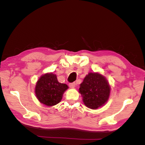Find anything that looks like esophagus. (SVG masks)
<instances>
[{
    "instance_id": "obj_1",
    "label": "esophagus",
    "mask_w": 145,
    "mask_h": 145,
    "mask_svg": "<svg viewBox=\"0 0 145 145\" xmlns=\"http://www.w3.org/2000/svg\"><path fill=\"white\" fill-rule=\"evenodd\" d=\"M69 86L70 88H74L76 87V83L75 82H73V83H70L69 84Z\"/></svg>"
}]
</instances>
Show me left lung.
Returning a JSON list of instances; mask_svg holds the SVG:
<instances>
[{"mask_svg": "<svg viewBox=\"0 0 145 145\" xmlns=\"http://www.w3.org/2000/svg\"><path fill=\"white\" fill-rule=\"evenodd\" d=\"M110 89V86L103 76L97 72H89L80 84L79 93L85 106L96 109L107 102Z\"/></svg>", "mask_w": 145, "mask_h": 145, "instance_id": "1", "label": "left lung"}]
</instances>
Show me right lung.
Listing matches in <instances>:
<instances>
[{"mask_svg": "<svg viewBox=\"0 0 145 145\" xmlns=\"http://www.w3.org/2000/svg\"><path fill=\"white\" fill-rule=\"evenodd\" d=\"M68 88L67 85L58 82L56 74L46 73L37 82L35 93L41 103L52 106L60 102L64 92Z\"/></svg>", "mask_w": 145, "mask_h": 145, "instance_id": "obj_1", "label": "right lung"}]
</instances>
